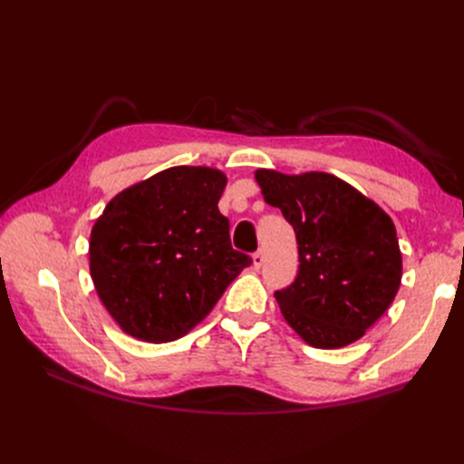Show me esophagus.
<instances>
[{
	"label": "esophagus",
	"mask_w": 464,
	"mask_h": 464,
	"mask_svg": "<svg viewBox=\"0 0 464 464\" xmlns=\"http://www.w3.org/2000/svg\"><path fill=\"white\" fill-rule=\"evenodd\" d=\"M263 261H265V256H263V251H261V249H259V251H256L254 256H251V265H254V269H261Z\"/></svg>",
	"instance_id": "34e87169"
}]
</instances>
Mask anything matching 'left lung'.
<instances>
[{
    "instance_id": "left-lung-1",
    "label": "left lung",
    "mask_w": 464,
    "mask_h": 464,
    "mask_svg": "<svg viewBox=\"0 0 464 464\" xmlns=\"http://www.w3.org/2000/svg\"><path fill=\"white\" fill-rule=\"evenodd\" d=\"M256 179L298 240V276L275 292L280 314L314 348L356 343L389 310L401 286L395 224L375 201L327 172L259 168Z\"/></svg>"
}]
</instances>
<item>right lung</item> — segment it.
I'll return each mask as SVG.
<instances>
[{"mask_svg":"<svg viewBox=\"0 0 464 464\" xmlns=\"http://www.w3.org/2000/svg\"><path fill=\"white\" fill-rule=\"evenodd\" d=\"M227 174L172 166L125 188L91 230L89 269L118 327L170 343L201 323L251 259L232 249L218 199Z\"/></svg>","mask_w":464,"mask_h":464,"instance_id":"right-lung-1","label":"right lung"}]
</instances>
